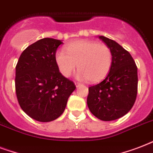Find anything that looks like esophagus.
Returning <instances> with one entry per match:
<instances>
[{
  "mask_svg": "<svg viewBox=\"0 0 153 153\" xmlns=\"http://www.w3.org/2000/svg\"><path fill=\"white\" fill-rule=\"evenodd\" d=\"M75 86H76V87L77 88H79V87H80V86H82V84H80V83H78V82H75Z\"/></svg>",
  "mask_w": 153,
  "mask_h": 153,
  "instance_id": "1",
  "label": "esophagus"
}]
</instances>
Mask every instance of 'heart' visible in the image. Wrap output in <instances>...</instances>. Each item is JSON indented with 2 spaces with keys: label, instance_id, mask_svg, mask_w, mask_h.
Listing matches in <instances>:
<instances>
[{
  "label": "heart",
  "instance_id": "obj_1",
  "mask_svg": "<svg viewBox=\"0 0 153 153\" xmlns=\"http://www.w3.org/2000/svg\"><path fill=\"white\" fill-rule=\"evenodd\" d=\"M55 63L64 77H70L74 70H79L76 78L98 82L109 74L113 62V55L109 47L91 40H78L66 48L58 50Z\"/></svg>",
  "mask_w": 153,
  "mask_h": 153
}]
</instances>
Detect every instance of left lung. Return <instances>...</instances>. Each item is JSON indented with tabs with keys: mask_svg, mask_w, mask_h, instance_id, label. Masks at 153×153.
I'll return each instance as SVG.
<instances>
[{
	"mask_svg": "<svg viewBox=\"0 0 153 153\" xmlns=\"http://www.w3.org/2000/svg\"><path fill=\"white\" fill-rule=\"evenodd\" d=\"M113 55L111 69L98 84L89 87L87 105L102 121L125 116L134 105L137 94V67L128 51L113 39L99 36Z\"/></svg>",
	"mask_w": 153,
	"mask_h": 153,
	"instance_id": "8db88e82",
	"label": "left lung"
}]
</instances>
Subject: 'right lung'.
Listing matches in <instances>:
<instances>
[{"label":"right lung","instance_id":"obj_1","mask_svg":"<svg viewBox=\"0 0 153 153\" xmlns=\"http://www.w3.org/2000/svg\"><path fill=\"white\" fill-rule=\"evenodd\" d=\"M62 40L44 38L20 55L16 67V93L21 109L41 122L57 119L76 86L60 73L55 55Z\"/></svg>","mask_w":153,"mask_h":153}]
</instances>
